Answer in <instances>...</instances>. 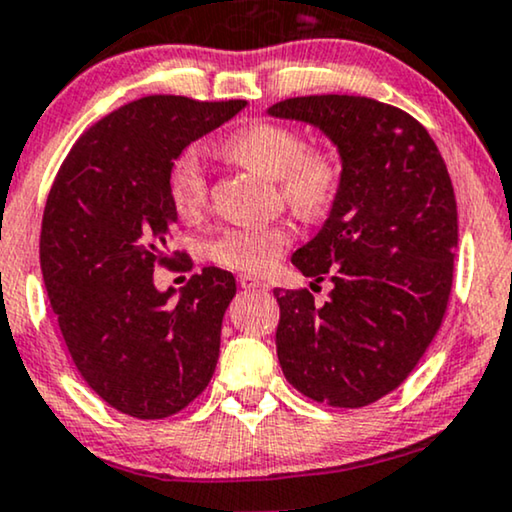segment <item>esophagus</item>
Segmentation results:
<instances>
[{"label": "esophagus", "mask_w": 512, "mask_h": 512, "mask_svg": "<svg viewBox=\"0 0 512 512\" xmlns=\"http://www.w3.org/2000/svg\"><path fill=\"white\" fill-rule=\"evenodd\" d=\"M238 283H241V288H245V290L264 288L262 278H257V276H252V274H241V276H238Z\"/></svg>", "instance_id": "1"}]
</instances>
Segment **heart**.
Segmentation results:
<instances>
[{
    "mask_svg": "<svg viewBox=\"0 0 512 512\" xmlns=\"http://www.w3.org/2000/svg\"><path fill=\"white\" fill-rule=\"evenodd\" d=\"M226 153L252 172L278 181L286 203L302 217H323L333 208L342 186L340 158L331 148H304L302 134L278 122H255L226 141ZM167 193L179 217L203 212L208 200L205 155L198 146L177 155L167 174ZM293 241L283 224L234 226L210 243V257L226 269L262 274Z\"/></svg>",
    "mask_w": 512,
    "mask_h": 512,
    "instance_id": "heart-1",
    "label": "heart"
}]
</instances>
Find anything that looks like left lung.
<instances>
[{
	"label": "left lung",
	"instance_id": "1",
	"mask_svg": "<svg viewBox=\"0 0 512 512\" xmlns=\"http://www.w3.org/2000/svg\"><path fill=\"white\" fill-rule=\"evenodd\" d=\"M271 118L312 125L338 148L342 186L326 222L295 250L328 302L281 290L276 354L304 397L368 406L404 383L442 326L454 281V186L428 129L366 96L278 101Z\"/></svg>",
	"mask_w": 512,
	"mask_h": 512
}]
</instances>
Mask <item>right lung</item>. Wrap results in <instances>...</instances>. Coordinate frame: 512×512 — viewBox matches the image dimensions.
<instances>
[{
  "label": "right lung",
  "instance_id": "obj_1",
  "mask_svg": "<svg viewBox=\"0 0 512 512\" xmlns=\"http://www.w3.org/2000/svg\"><path fill=\"white\" fill-rule=\"evenodd\" d=\"M245 106L165 94L127 103L82 134L49 191L40 264L58 328L84 383L127 416H172L215 373L234 274L205 267L172 300L153 269L174 264L172 163Z\"/></svg>",
  "mask_w": 512,
  "mask_h": 512
}]
</instances>
